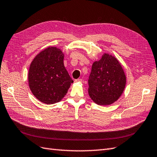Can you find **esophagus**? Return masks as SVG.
<instances>
[{"label": "esophagus", "instance_id": "1", "mask_svg": "<svg viewBox=\"0 0 157 157\" xmlns=\"http://www.w3.org/2000/svg\"><path fill=\"white\" fill-rule=\"evenodd\" d=\"M82 81V79L81 78H78V79H76L75 80V82H81Z\"/></svg>", "mask_w": 157, "mask_h": 157}]
</instances>
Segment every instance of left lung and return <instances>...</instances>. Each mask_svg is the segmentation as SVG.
Segmentation results:
<instances>
[{"label": "left lung", "instance_id": "left-lung-1", "mask_svg": "<svg viewBox=\"0 0 157 157\" xmlns=\"http://www.w3.org/2000/svg\"><path fill=\"white\" fill-rule=\"evenodd\" d=\"M88 82L90 99L99 105H109L123 93L126 77L119 60L105 53L93 62Z\"/></svg>", "mask_w": 157, "mask_h": 157}]
</instances>
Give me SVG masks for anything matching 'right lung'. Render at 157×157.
<instances>
[{
    "mask_svg": "<svg viewBox=\"0 0 157 157\" xmlns=\"http://www.w3.org/2000/svg\"><path fill=\"white\" fill-rule=\"evenodd\" d=\"M64 54L56 47L40 52L30 64L29 86L33 95L46 104L58 103L64 98L73 82L64 65Z\"/></svg>",
    "mask_w": 157,
    "mask_h": 157,
    "instance_id": "right-lung-1",
    "label": "right lung"
}]
</instances>
